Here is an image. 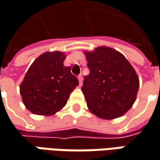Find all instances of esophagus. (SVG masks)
Segmentation results:
<instances>
[{
	"label": "esophagus",
	"mask_w": 160,
	"mask_h": 160,
	"mask_svg": "<svg viewBox=\"0 0 160 160\" xmlns=\"http://www.w3.org/2000/svg\"><path fill=\"white\" fill-rule=\"evenodd\" d=\"M78 80H79L80 86H81V84H82V75H79V76H78Z\"/></svg>",
	"instance_id": "34e87169"
}]
</instances>
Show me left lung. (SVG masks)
Returning <instances> with one entry per match:
<instances>
[{
    "label": "left lung",
    "instance_id": "left-lung-1",
    "mask_svg": "<svg viewBox=\"0 0 160 160\" xmlns=\"http://www.w3.org/2000/svg\"><path fill=\"white\" fill-rule=\"evenodd\" d=\"M89 75L81 90L89 111L104 119L123 116L132 107L139 88L136 71L123 54L101 46L84 52Z\"/></svg>",
    "mask_w": 160,
    "mask_h": 160
}]
</instances>
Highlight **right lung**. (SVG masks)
Returning a JSON list of instances; mask_svg holds the SVG:
<instances>
[{
  "label": "right lung",
  "instance_id": "obj_1",
  "mask_svg": "<svg viewBox=\"0 0 160 160\" xmlns=\"http://www.w3.org/2000/svg\"><path fill=\"white\" fill-rule=\"evenodd\" d=\"M63 52H45L33 61L20 86L25 107L33 114L51 116L63 108L78 85Z\"/></svg>",
  "mask_w": 160,
  "mask_h": 160
}]
</instances>
